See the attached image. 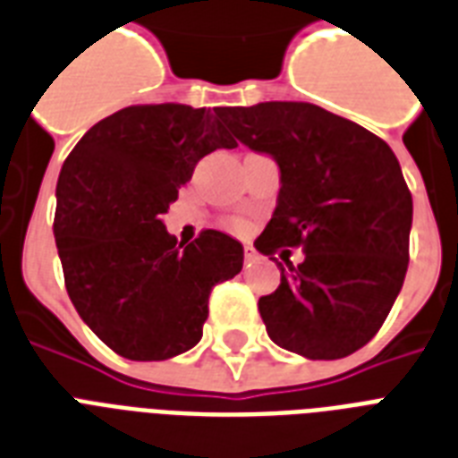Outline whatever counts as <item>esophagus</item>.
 I'll list each match as a JSON object with an SVG mask.
<instances>
[{"mask_svg":"<svg viewBox=\"0 0 458 458\" xmlns=\"http://www.w3.org/2000/svg\"><path fill=\"white\" fill-rule=\"evenodd\" d=\"M259 261V254L254 247H244V264H257Z\"/></svg>","mask_w":458,"mask_h":458,"instance_id":"esophagus-1","label":"esophagus"}]
</instances>
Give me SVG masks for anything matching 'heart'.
Returning <instances> with one entry per match:
<instances>
[{
	"label": "heart",
	"mask_w": 458,
	"mask_h": 458,
	"mask_svg": "<svg viewBox=\"0 0 458 458\" xmlns=\"http://www.w3.org/2000/svg\"><path fill=\"white\" fill-rule=\"evenodd\" d=\"M235 228H237V230H242V228H244V223H235Z\"/></svg>",
	"instance_id": "1"
}]
</instances>
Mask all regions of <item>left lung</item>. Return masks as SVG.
I'll use <instances>...</instances> for the list:
<instances>
[{"mask_svg":"<svg viewBox=\"0 0 458 458\" xmlns=\"http://www.w3.org/2000/svg\"><path fill=\"white\" fill-rule=\"evenodd\" d=\"M223 121L280 168L278 207L254 247L266 257L304 250L259 300L268 337L306 359L354 354L380 330L409 268L413 201L397 157L316 104L230 106Z\"/></svg>","mask_w":458,"mask_h":458,"instance_id":"left-lung-1","label":"left lung"}]
</instances>
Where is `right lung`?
I'll list each match as a JSON object with an SVG mask.
<instances>
[{"label":"right lung","instance_id":"add662e5","mask_svg":"<svg viewBox=\"0 0 458 458\" xmlns=\"http://www.w3.org/2000/svg\"><path fill=\"white\" fill-rule=\"evenodd\" d=\"M223 106L140 104L92 125L56 182L54 237L75 311L131 361L201 340L208 294L242 271V244L204 230L187 247L161 223L197 161L237 142Z\"/></svg>","mask_w":458,"mask_h":458}]
</instances>
